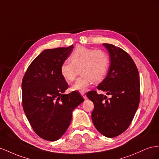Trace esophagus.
Listing matches in <instances>:
<instances>
[{"mask_svg": "<svg viewBox=\"0 0 159 159\" xmlns=\"http://www.w3.org/2000/svg\"><path fill=\"white\" fill-rule=\"evenodd\" d=\"M80 94H81V95H82V96H83V97L84 98V100H86V99H87V96H86V94L84 93H80Z\"/></svg>", "mask_w": 159, "mask_h": 159, "instance_id": "34e87169", "label": "esophagus"}]
</instances>
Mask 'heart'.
Returning <instances> with one entry per match:
<instances>
[{"label":"heart","instance_id":"obj_1","mask_svg":"<svg viewBox=\"0 0 159 159\" xmlns=\"http://www.w3.org/2000/svg\"><path fill=\"white\" fill-rule=\"evenodd\" d=\"M69 62H62L60 66L62 77L67 83L75 80L78 75L80 76L72 86V90L83 92L93 81L98 83L105 78L109 66V57L102 50H93L78 47L71 54Z\"/></svg>","mask_w":159,"mask_h":159}]
</instances>
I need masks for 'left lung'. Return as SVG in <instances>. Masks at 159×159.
<instances>
[{
    "mask_svg": "<svg viewBox=\"0 0 159 159\" xmlns=\"http://www.w3.org/2000/svg\"><path fill=\"white\" fill-rule=\"evenodd\" d=\"M111 57V66L98 90L111 94L107 98L96 90L87 93L94 103L93 122L99 133L108 138L119 136L129 128L140 102L139 71L133 58L122 48L102 44Z\"/></svg>",
    "mask_w": 159,
    "mask_h": 159,
    "instance_id": "left-lung-1",
    "label": "left lung"
}]
</instances>
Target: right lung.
I'll use <instances>...</instances> for the list:
<instances>
[{
    "mask_svg": "<svg viewBox=\"0 0 159 159\" xmlns=\"http://www.w3.org/2000/svg\"><path fill=\"white\" fill-rule=\"evenodd\" d=\"M73 45L43 51L30 63L22 81V107L33 130L49 141L60 139L69 127L72 112L84 99L79 92L63 93L69 84L60 66Z\"/></svg>",
    "mask_w": 159,
    "mask_h": 159,
    "instance_id": "obj_1",
    "label": "right lung"
}]
</instances>
